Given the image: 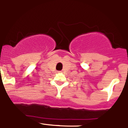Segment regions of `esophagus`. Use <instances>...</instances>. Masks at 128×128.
Returning a JSON list of instances; mask_svg holds the SVG:
<instances>
[{"mask_svg":"<svg viewBox=\"0 0 128 128\" xmlns=\"http://www.w3.org/2000/svg\"><path fill=\"white\" fill-rule=\"evenodd\" d=\"M61 72H60V71L58 72V73H61Z\"/></svg>","mask_w":128,"mask_h":128,"instance_id":"esophagus-1","label":"esophagus"}]
</instances>
